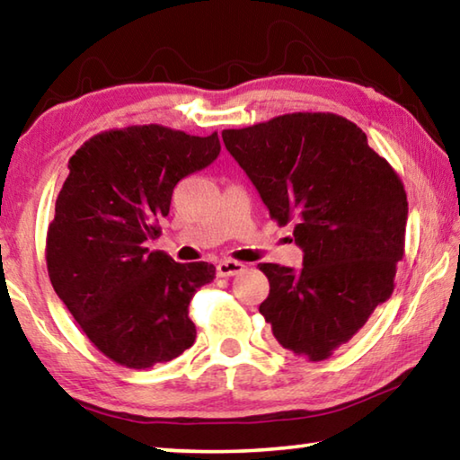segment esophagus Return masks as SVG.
Instances as JSON below:
<instances>
[{"instance_id": "esophagus-1", "label": "esophagus", "mask_w": 460, "mask_h": 460, "mask_svg": "<svg viewBox=\"0 0 460 460\" xmlns=\"http://www.w3.org/2000/svg\"><path fill=\"white\" fill-rule=\"evenodd\" d=\"M245 270V266L241 261L235 260H223L219 266H217V271H219V276L223 278H229V276H237L241 271Z\"/></svg>"}]
</instances>
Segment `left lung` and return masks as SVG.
I'll list each match as a JSON object with an SVG mask.
<instances>
[{
    "label": "left lung",
    "instance_id": "8db88e82",
    "mask_svg": "<svg viewBox=\"0 0 460 460\" xmlns=\"http://www.w3.org/2000/svg\"><path fill=\"white\" fill-rule=\"evenodd\" d=\"M221 136L305 252L300 271L260 263L270 279L260 313L288 351L329 359L394 292L408 221L400 176L334 113H286Z\"/></svg>",
    "mask_w": 460,
    "mask_h": 460
}]
</instances>
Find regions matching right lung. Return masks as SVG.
I'll use <instances>...</instances> for the list:
<instances>
[{
  "label": "right lung",
  "mask_w": 460,
  "mask_h": 460,
  "mask_svg": "<svg viewBox=\"0 0 460 460\" xmlns=\"http://www.w3.org/2000/svg\"><path fill=\"white\" fill-rule=\"evenodd\" d=\"M219 152L217 131L199 137L150 123L101 131L68 160L46 266L87 339L123 367L172 361L197 337L189 305L215 266L178 263L147 243L160 237L178 181Z\"/></svg>",
  "instance_id": "right-lung-1"
}]
</instances>
